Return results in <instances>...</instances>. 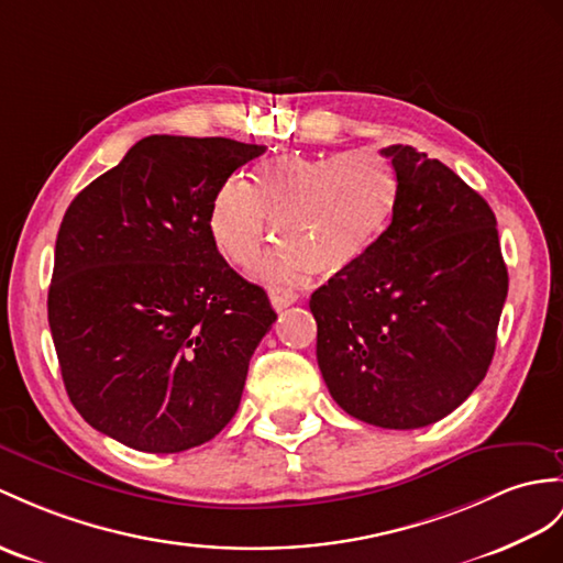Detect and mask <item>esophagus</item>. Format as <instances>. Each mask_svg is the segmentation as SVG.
I'll list each match as a JSON object with an SVG mask.
<instances>
[{
	"instance_id": "esophagus-1",
	"label": "esophagus",
	"mask_w": 563,
	"mask_h": 563,
	"mask_svg": "<svg viewBox=\"0 0 563 563\" xmlns=\"http://www.w3.org/2000/svg\"><path fill=\"white\" fill-rule=\"evenodd\" d=\"M269 300H272L274 310H284V308L294 306L296 300H298V296L294 291H289V289H282V286H274V289H269Z\"/></svg>"
}]
</instances>
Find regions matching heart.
Returning a JSON list of instances; mask_svg holds the SVG:
<instances>
[{"label":"heart","mask_w":563,"mask_h":563,"mask_svg":"<svg viewBox=\"0 0 563 563\" xmlns=\"http://www.w3.org/2000/svg\"><path fill=\"white\" fill-rule=\"evenodd\" d=\"M399 198L391 164L373 150L282 155L263 162L249 184L231 176L210 205V234L231 263L249 265L274 236L286 251L263 263L269 279L296 282L312 269H351L385 234Z\"/></svg>","instance_id":"b5f03b06"}]
</instances>
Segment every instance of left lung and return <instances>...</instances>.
Returning a JSON list of instances; mask_svg holds the SVG:
<instances>
[{
  "mask_svg": "<svg viewBox=\"0 0 563 563\" xmlns=\"http://www.w3.org/2000/svg\"><path fill=\"white\" fill-rule=\"evenodd\" d=\"M382 155L399 178L391 224L310 310L332 399L377 428L416 430L485 379L509 274L483 196L410 145Z\"/></svg>",
  "mask_w": 563,
  "mask_h": 563,
  "instance_id": "8db88e82",
  "label": "left lung"
}]
</instances>
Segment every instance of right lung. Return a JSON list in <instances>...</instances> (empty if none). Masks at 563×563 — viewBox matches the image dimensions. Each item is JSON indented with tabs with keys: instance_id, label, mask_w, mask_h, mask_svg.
<instances>
[{
	"instance_id": "obj_1",
	"label": "right lung",
	"mask_w": 563,
	"mask_h": 563,
	"mask_svg": "<svg viewBox=\"0 0 563 563\" xmlns=\"http://www.w3.org/2000/svg\"><path fill=\"white\" fill-rule=\"evenodd\" d=\"M265 145L147 135L68 205L47 318L68 399L147 454L210 442L277 312L219 255L210 205Z\"/></svg>"
}]
</instances>
